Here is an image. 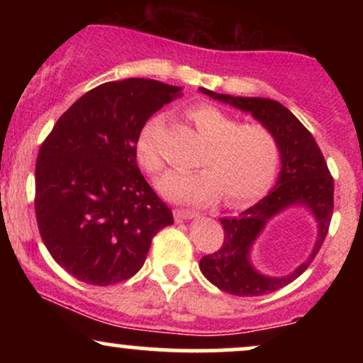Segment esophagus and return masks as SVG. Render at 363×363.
<instances>
[{"mask_svg": "<svg viewBox=\"0 0 363 363\" xmlns=\"http://www.w3.org/2000/svg\"><path fill=\"white\" fill-rule=\"evenodd\" d=\"M174 216H176L177 222H184V220H187V218H194V216H198V211L177 208V210H174Z\"/></svg>", "mask_w": 363, "mask_h": 363, "instance_id": "obj_1", "label": "esophagus"}]
</instances>
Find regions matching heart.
Wrapping results in <instances>:
<instances>
[{
    "instance_id": "b5f03b06",
    "label": "heart",
    "mask_w": 363,
    "mask_h": 363,
    "mask_svg": "<svg viewBox=\"0 0 363 363\" xmlns=\"http://www.w3.org/2000/svg\"><path fill=\"white\" fill-rule=\"evenodd\" d=\"M187 118L206 140L199 155L201 169L170 172L160 181V191L174 201L208 205L225 196L228 205H244L266 193L280 162L274 135L259 123H239L213 104H196ZM162 118L153 116L136 138V160L150 176L164 170L160 152Z\"/></svg>"
}]
</instances>
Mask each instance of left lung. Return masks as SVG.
I'll return each instance as SVG.
<instances>
[{
	"label": "left lung",
	"instance_id": "obj_1",
	"mask_svg": "<svg viewBox=\"0 0 363 363\" xmlns=\"http://www.w3.org/2000/svg\"><path fill=\"white\" fill-rule=\"evenodd\" d=\"M199 90L216 101L251 112L254 119L273 133L281 155L280 177L272 193L242 211L239 218L220 220L223 225V244L216 252L201 257L199 269L215 286L237 297L272 294L297 280L309 268L326 239L333 216V176L309 129L280 102L261 97H230L206 89ZM291 204L311 208L320 225L318 240L310 259L295 272L280 279L264 277L257 274L248 261L250 247L265 222Z\"/></svg>",
	"mask_w": 363,
	"mask_h": 363
}]
</instances>
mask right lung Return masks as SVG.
<instances>
[{
  "mask_svg": "<svg viewBox=\"0 0 363 363\" xmlns=\"http://www.w3.org/2000/svg\"><path fill=\"white\" fill-rule=\"evenodd\" d=\"M181 89L147 78L86 91L54 124L35 164V216L52 259L97 286L138 273L174 223L136 164V138Z\"/></svg>",
  "mask_w": 363,
  "mask_h": 363,
  "instance_id": "add662e5",
  "label": "right lung"
}]
</instances>
